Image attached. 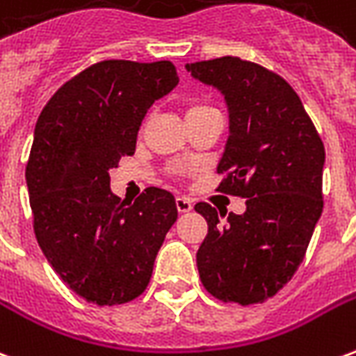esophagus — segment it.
Wrapping results in <instances>:
<instances>
[{
    "label": "esophagus",
    "mask_w": 356,
    "mask_h": 356,
    "mask_svg": "<svg viewBox=\"0 0 356 356\" xmlns=\"http://www.w3.org/2000/svg\"><path fill=\"white\" fill-rule=\"evenodd\" d=\"M175 206H177L179 213H188L191 209H193V200L191 198H186V196H177L175 198Z\"/></svg>",
    "instance_id": "1"
}]
</instances>
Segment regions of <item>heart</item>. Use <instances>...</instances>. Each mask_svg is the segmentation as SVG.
I'll use <instances>...</instances> for the list:
<instances>
[{
	"instance_id": "b5f03b06",
	"label": "heart",
	"mask_w": 356,
	"mask_h": 356,
	"mask_svg": "<svg viewBox=\"0 0 356 356\" xmlns=\"http://www.w3.org/2000/svg\"><path fill=\"white\" fill-rule=\"evenodd\" d=\"M208 110H216L213 106H209V104H204V102H196V104H191L188 110H186V118L191 116H198V114H204V112H208Z\"/></svg>"
}]
</instances>
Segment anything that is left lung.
Segmentation results:
<instances>
[{
    "instance_id": "1",
    "label": "left lung",
    "mask_w": 356,
    "mask_h": 356,
    "mask_svg": "<svg viewBox=\"0 0 356 356\" xmlns=\"http://www.w3.org/2000/svg\"><path fill=\"white\" fill-rule=\"evenodd\" d=\"M225 95L229 139L217 191L248 198L242 216L198 202L208 234L196 265L204 288L225 303L254 305L290 282L322 213L324 145L288 81L238 57L186 65Z\"/></svg>"
}]
</instances>
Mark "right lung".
<instances>
[{
  "instance_id": "right-lung-1",
  "label": "right lung",
  "mask_w": 356,
  "mask_h": 356,
  "mask_svg": "<svg viewBox=\"0 0 356 356\" xmlns=\"http://www.w3.org/2000/svg\"><path fill=\"white\" fill-rule=\"evenodd\" d=\"M179 83L170 60H102L74 76L38 118L26 163L34 232L63 282L95 305L147 290L177 221L170 191L148 186L133 204L110 193V170L135 152L147 110Z\"/></svg>"
}]
</instances>
